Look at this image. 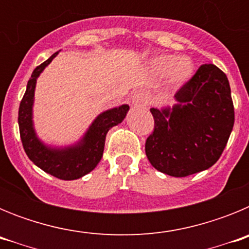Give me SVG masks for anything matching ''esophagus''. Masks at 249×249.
<instances>
[{"label": "esophagus", "instance_id": "1", "mask_svg": "<svg viewBox=\"0 0 249 249\" xmlns=\"http://www.w3.org/2000/svg\"><path fill=\"white\" fill-rule=\"evenodd\" d=\"M131 101H132V105L135 106V107H141V106L148 105L149 98L148 96H147L146 92L135 91L133 93H132Z\"/></svg>", "mask_w": 249, "mask_h": 249}]
</instances>
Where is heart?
I'll use <instances>...</instances> for the list:
<instances>
[{"label":"heart","instance_id":"1","mask_svg":"<svg viewBox=\"0 0 249 249\" xmlns=\"http://www.w3.org/2000/svg\"><path fill=\"white\" fill-rule=\"evenodd\" d=\"M151 67L158 74L168 73L169 83L173 86H182L188 82L195 71V65L190 57L177 58L172 54L156 57L152 59Z\"/></svg>","mask_w":249,"mask_h":249}]
</instances>
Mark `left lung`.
Instances as JSON below:
<instances>
[{
  "label": "left lung",
  "mask_w": 249,
  "mask_h": 249,
  "mask_svg": "<svg viewBox=\"0 0 249 249\" xmlns=\"http://www.w3.org/2000/svg\"><path fill=\"white\" fill-rule=\"evenodd\" d=\"M172 108H151L155 129L146 155L157 171L187 177L218 160L234 124L228 78L217 66L202 65L175 94Z\"/></svg>",
  "instance_id": "8db88e82"
}]
</instances>
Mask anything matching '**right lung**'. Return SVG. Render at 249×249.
<instances>
[{
  "instance_id": "add662e5",
  "label": "right lung",
  "mask_w": 249,
  "mask_h": 249,
  "mask_svg": "<svg viewBox=\"0 0 249 249\" xmlns=\"http://www.w3.org/2000/svg\"><path fill=\"white\" fill-rule=\"evenodd\" d=\"M57 54L58 52L37 66L31 74L25 96L19 103V135L26 155L37 167L59 179L72 181L83 177L97 166L103 156L107 132L124 120L129 106L122 105L98 114L83 137L72 146L52 147L43 143L37 137L32 120L35 89L38 76Z\"/></svg>"
}]
</instances>
